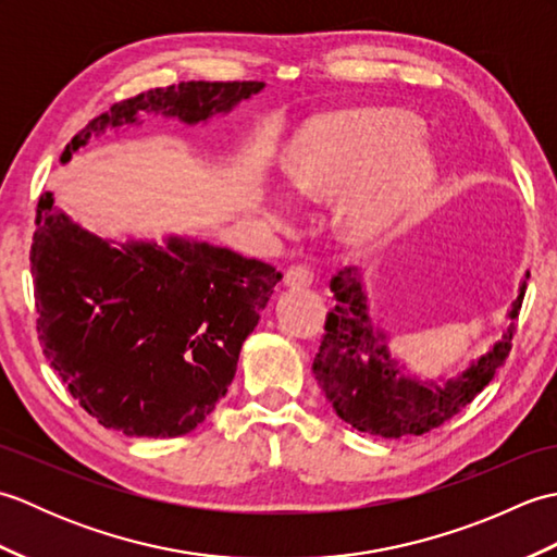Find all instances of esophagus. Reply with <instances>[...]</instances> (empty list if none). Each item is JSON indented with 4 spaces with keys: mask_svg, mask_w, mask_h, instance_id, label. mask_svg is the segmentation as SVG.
<instances>
[{
    "mask_svg": "<svg viewBox=\"0 0 557 557\" xmlns=\"http://www.w3.org/2000/svg\"><path fill=\"white\" fill-rule=\"evenodd\" d=\"M285 285L287 287H311L313 285V270L309 268V265H292L289 270H287V275H285Z\"/></svg>",
    "mask_w": 557,
    "mask_h": 557,
    "instance_id": "34e87169",
    "label": "esophagus"
}]
</instances>
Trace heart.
<instances>
[{
	"label": "heart",
	"instance_id": "obj_1",
	"mask_svg": "<svg viewBox=\"0 0 557 557\" xmlns=\"http://www.w3.org/2000/svg\"><path fill=\"white\" fill-rule=\"evenodd\" d=\"M421 124L399 112H345L321 116L294 140L289 182L301 194H335L349 184L342 203L347 230L369 239L397 220L433 176V160L419 146ZM280 227L285 212L263 208Z\"/></svg>",
	"mask_w": 557,
	"mask_h": 557
}]
</instances>
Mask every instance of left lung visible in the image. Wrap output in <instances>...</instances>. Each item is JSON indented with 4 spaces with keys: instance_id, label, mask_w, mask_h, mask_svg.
Wrapping results in <instances>:
<instances>
[{
    "instance_id": "left-lung-1",
    "label": "left lung",
    "mask_w": 557,
    "mask_h": 557,
    "mask_svg": "<svg viewBox=\"0 0 557 557\" xmlns=\"http://www.w3.org/2000/svg\"><path fill=\"white\" fill-rule=\"evenodd\" d=\"M330 289L335 292L337 306L325 318V335L313 359V373L337 417L361 433L405 437L437 429L493 381L512 349L515 323L459 375L441 383L421 381L407 373L395 354H389L387 335L369 318L361 270H339L330 280ZM524 292L527 282H522L507 313L510 321H517Z\"/></svg>"
}]
</instances>
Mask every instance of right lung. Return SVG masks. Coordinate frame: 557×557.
I'll return each instance as SVG.
<instances>
[{"mask_svg":"<svg viewBox=\"0 0 557 557\" xmlns=\"http://www.w3.org/2000/svg\"><path fill=\"white\" fill-rule=\"evenodd\" d=\"M260 81H186L114 102L62 152L140 124L144 112L184 124L232 112L263 90ZM30 272L42 354L69 393L104 429L176 437L227 395L244 339L282 272L208 242L114 246L90 234L47 191L38 200Z\"/></svg>","mask_w":557,"mask_h":557,"instance_id":"obj_1","label":"right lung"}]
</instances>
